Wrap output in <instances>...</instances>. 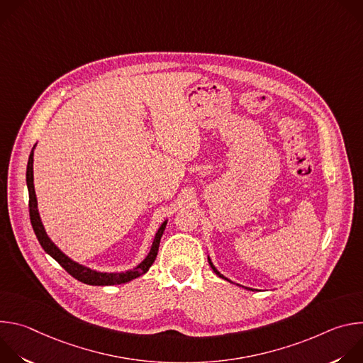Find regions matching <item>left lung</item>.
<instances>
[{
	"instance_id": "left-lung-1",
	"label": "left lung",
	"mask_w": 363,
	"mask_h": 363,
	"mask_svg": "<svg viewBox=\"0 0 363 363\" xmlns=\"http://www.w3.org/2000/svg\"><path fill=\"white\" fill-rule=\"evenodd\" d=\"M208 263H210V266H211V269H213V270H214V272H216V274H217V276H220V277H221V279H225V277H224V276H223V274H220V272H218V270H217V269H216V267H214V264H213V263H211V260H210V257H208ZM225 280H228V279H225Z\"/></svg>"
}]
</instances>
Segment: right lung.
<instances>
[{
    "instance_id": "obj_1",
    "label": "right lung",
    "mask_w": 363,
    "mask_h": 363,
    "mask_svg": "<svg viewBox=\"0 0 363 363\" xmlns=\"http://www.w3.org/2000/svg\"><path fill=\"white\" fill-rule=\"evenodd\" d=\"M33 155L34 152L31 150L30 158H28V164H27V186H28V206H30V220H31V225L33 230L37 235L38 242L41 244V247L44 248V251L47 254H50L55 260L70 274L73 276L76 280L84 283V284H90V286H113V284H122V283H128L142 274H145L149 267L153 264L155 258L158 255V248H160V242H161V237L165 231L167 227V221L160 227L157 235H155L152 248L147 254V257L145 260L135 267L133 270L125 272V273H99L94 270H90L87 267H83L74 262H72L67 255H65L57 247L56 244L51 241L45 231L44 227L41 224L40 216H38V210H37V198H35V191H34V177H33Z\"/></svg>"
}]
</instances>
